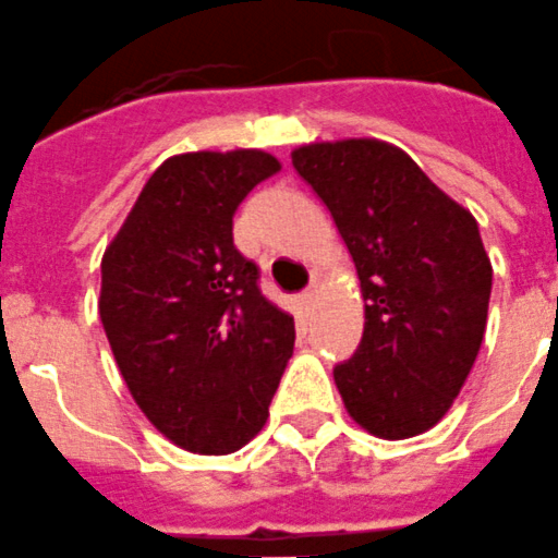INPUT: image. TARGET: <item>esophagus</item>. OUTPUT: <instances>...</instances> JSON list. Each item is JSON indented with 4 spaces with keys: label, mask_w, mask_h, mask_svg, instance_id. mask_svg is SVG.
Listing matches in <instances>:
<instances>
[{
    "label": "esophagus",
    "mask_w": 558,
    "mask_h": 558,
    "mask_svg": "<svg viewBox=\"0 0 558 558\" xmlns=\"http://www.w3.org/2000/svg\"><path fill=\"white\" fill-rule=\"evenodd\" d=\"M300 300H302V307H305V313H307V316H311L313 305H316V300H318V291H316V286H313V289H307L305 294L300 296Z\"/></svg>",
    "instance_id": "obj_1"
}]
</instances>
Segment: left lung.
Here are the masks:
<instances>
[{
  "label": "left lung",
  "instance_id": "left-lung-1",
  "mask_svg": "<svg viewBox=\"0 0 558 558\" xmlns=\"http://www.w3.org/2000/svg\"><path fill=\"white\" fill-rule=\"evenodd\" d=\"M360 278L365 329L335 367L345 411L378 439H411L450 411L480 354L494 267L474 215L395 144L296 147Z\"/></svg>",
  "mask_w": 558,
  "mask_h": 558
}]
</instances>
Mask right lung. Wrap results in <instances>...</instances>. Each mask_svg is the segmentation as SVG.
I'll use <instances>...</instances> for the list:
<instances>
[{
	"label": "right lung",
	"instance_id": "1",
	"mask_svg": "<svg viewBox=\"0 0 558 558\" xmlns=\"http://www.w3.org/2000/svg\"><path fill=\"white\" fill-rule=\"evenodd\" d=\"M262 149L163 160L100 262L97 311L138 409L198 456L245 447L269 416L294 318L234 247L242 198L278 174Z\"/></svg>",
	"mask_w": 558,
	"mask_h": 558
}]
</instances>
